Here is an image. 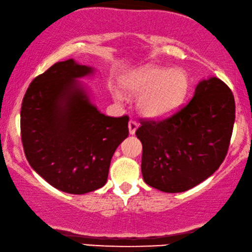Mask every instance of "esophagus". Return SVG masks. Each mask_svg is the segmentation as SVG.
I'll use <instances>...</instances> for the list:
<instances>
[{
    "mask_svg": "<svg viewBox=\"0 0 252 252\" xmlns=\"http://www.w3.org/2000/svg\"><path fill=\"white\" fill-rule=\"evenodd\" d=\"M137 127H139V124H137L135 120H133V119H130L129 122H128V129H129V134H135V130H136V128Z\"/></svg>",
    "mask_w": 252,
    "mask_h": 252,
    "instance_id": "34e87169",
    "label": "esophagus"
}]
</instances>
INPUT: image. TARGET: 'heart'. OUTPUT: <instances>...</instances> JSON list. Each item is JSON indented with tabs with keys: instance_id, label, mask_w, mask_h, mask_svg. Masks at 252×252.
Masks as SVG:
<instances>
[{
	"instance_id": "heart-1",
	"label": "heart",
	"mask_w": 252,
	"mask_h": 252,
	"mask_svg": "<svg viewBox=\"0 0 252 252\" xmlns=\"http://www.w3.org/2000/svg\"><path fill=\"white\" fill-rule=\"evenodd\" d=\"M127 94L137 96L140 110L146 116L170 115L184 102L189 91V77L182 68H167L147 65L129 73L124 80ZM122 98L120 93H116Z\"/></svg>"
}]
</instances>
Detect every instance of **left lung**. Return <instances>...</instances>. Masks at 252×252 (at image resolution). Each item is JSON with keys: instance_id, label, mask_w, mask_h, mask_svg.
<instances>
[{"instance_id": "left-lung-1", "label": "left lung", "mask_w": 252, "mask_h": 252, "mask_svg": "<svg viewBox=\"0 0 252 252\" xmlns=\"http://www.w3.org/2000/svg\"><path fill=\"white\" fill-rule=\"evenodd\" d=\"M235 101L218 78L203 80L191 101L161 119H141L144 182L165 192L190 189L218 170L228 151Z\"/></svg>"}]
</instances>
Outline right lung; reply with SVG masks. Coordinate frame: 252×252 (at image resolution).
Returning <instances> with one entry per match:
<instances>
[{
	"label": "right lung",
	"mask_w": 252,
	"mask_h": 252,
	"mask_svg": "<svg viewBox=\"0 0 252 252\" xmlns=\"http://www.w3.org/2000/svg\"><path fill=\"white\" fill-rule=\"evenodd\" d=\"M92 73V67L73 60L58 62L31 82L20 110V135L30 165L68 194L103 187L113 154L128 136V116L103 115L75 80Z\"/></svg>",
	"instance_id": "obj_1"
}]
</instances>
